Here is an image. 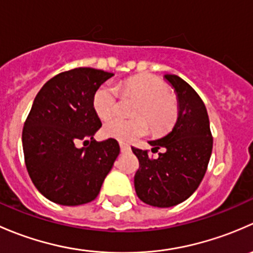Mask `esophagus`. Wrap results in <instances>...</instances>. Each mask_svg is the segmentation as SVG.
Returning <instances> with one entry per match:
<instances>
[{
  "label": "esophagus",
  "mask_w": 253,
  "mask_h": 253,
  "mask_svg": "<svg viewBox=\"0 0 253 253\" xmlns=\"http://www.w3.org/2000/svg\"><path fill=\"white\" fill-rule=\"evenodd\" d=\"M120 147H121V153H129V152H131V148H129V145L125 144V143H120Z\"/></svg>",
  "instance_id": "obj_1"
}]
</instances>
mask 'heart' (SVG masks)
<instances>
[{
	"mask_svg": "<svg viewBox=\"0 0 253 253\" xmlns=\"http://www.w3.org/2000/svg\"><path fill=\"white\" fill-rule=\"evenodd\" d=\"M119 90L124 95H133L141 100L136 115L147 116L155 129H164L175 121L177 105L168 84L154 76H136L119 86L105 83L96 89L93 96V108L100 119H109L115 114L119 100ZM148 132L144 117L122 119L112 117L103 127L104 136L121 142H131Z\"/></svg>",
	"mask_w": 253,
	"mask_h": 253,
	"instance_id": "b5f03b06",
	"label": "heart"
}]
</instances>
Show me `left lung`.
Masks as SVG:
<instances>
[{
    "label": "left lung",
    "mask_w": 253,
    "mask_h": 253,
    "mask_svg": "<svg viewBox=\"0 0 253 253\" xmlns=\"http://www.w3.org/2000/svg\"><path fill=\"white\" fill-rule=\"evenodd\" d=\"M177 99V120L167 136L148 141L157 159L147 150L132 148L139 162L134 188L142 202L168 208L187 200L200 186L211 159L213 138L207 109L195 89L182 78L164 75Z\"/></svg>",
    "instance_id": "8db88e82"
}]
</instances>
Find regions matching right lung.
Returning a JSON list of instances; mask_svg holds the SVG:
<instances>
[{
  "label": "right lung",
  "instance_id": "obj_1",
  "mask_svg": "<svg viewBox=\"0 0 253 253\" xmlns=\"http://www.w3.org/2000/svg\"><path fill=\"white\" fill-rule=\"evenodd\" d=\"M112 76L75 68L51 78L35 96L23 128V152L33 183L51 202L81 206L95 200L120 154L116 139H94L101 121L93 96ZM81 141L89 145L78 148Z\"/></svg>",
  "mask_w": 253,
  "mask_h": 253
}]
</instances>
